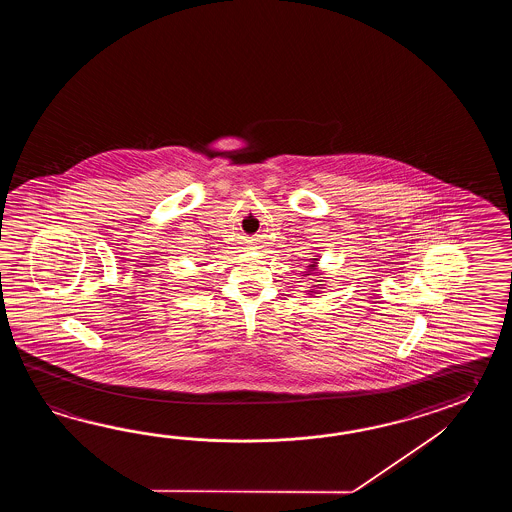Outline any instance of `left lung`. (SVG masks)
<instances>
[{
    "mask_svg": "<svg viewBox=\"0 0 512 512\" xmlns=\"http://www.w3.org/2000/svg\"><path fill=\"white\" fill-rule=\"evenodd\" d=\"M316 261H318V258H313V261H311V265H309V269H315ZM309 272H311V271L305 272L304 276H307V274H309ZM311 274H313V272H311ZM316 282H320V280H316ZM311 293H313V291H311Z\"/></svg>",
    "mask_w": 512,
    "mask_h": 512,
    "instance_id": "obj_1",
    "label": "left lung"
}]
</instances>
